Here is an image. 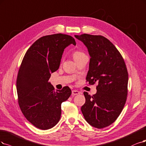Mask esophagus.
Returning <instances> with one entry per match:
<instances>
[{"label": "esophagus", "instance_id": "1", "mask_svg": "<svg viewBox=\"0 0 146 146\" xmlns=\"http://www.w3.org/2000/svg\"><path fill=\"white\" fill-rule=\"evenodd\" d=\"M80 92L77 90H72V95L75 96V95H78L79 94Z\"/></svg>", "mask_w": 146, "mask_h": 146}]
</instances>
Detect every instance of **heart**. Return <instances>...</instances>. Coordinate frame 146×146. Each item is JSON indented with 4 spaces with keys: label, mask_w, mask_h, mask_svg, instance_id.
<instances>
[{
    "label": "heart",
    "mask_w": 146,
    "mask_h": 146,
    "mask_svg": "<svg viewBox=\"0 0 146 146\" xmlns=\"http://www.w3.org/2000/svg\"><path fill=\"white\" fill-rule=\"evenodd\" d=\"M84 55H85V53H83L82 52L79 51V50H76V51H74V52L73 53V54H72L73 58L74 61H76V59H79V58H80V57L84 56Z\"/></svg>",
    "instance_id": "heart-1"
}]
</instances>
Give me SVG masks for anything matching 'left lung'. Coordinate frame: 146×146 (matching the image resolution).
Wrapping results in <instances>:
<instances>
[{"label": "left lung", "mask_w": 146, "mask_h": 146, "mask_svg": "<svg viewBox=\"0 0 146 146\" xmlns=\"http://www.w3.org/2000/svg\"><path fill=\"white\" fill-rule=\"evenodd\" d=\"M87 46L90 58L86 80L98 82L96 94L84 92L85 103L81 111L85 120L102 129L111 125L120 115L127 95L128 73L120 52L106 38L84 34L74 35Z\"/></svg>", "instance_id": "obj_1"}]
</instances>
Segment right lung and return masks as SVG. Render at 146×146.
Wrapping results in <instances>:
<instances>
[{
	"label": "right lung",
	"mask_w": 146,
	"mask_h": 146,
	"mask_svg": "<svg viewBox=\"0 0 146 146\" xmlns=\"http://www.w3.org/2000/svg\"><path fill=\"white\" fill-rule=\"evenodd\" d=\"M76 45L68 35L42 36L26 51L17 78L18 103L23 114L36 127L47 130L55 126L61 115V104L72 91L68 86L55 91L48 82L50 73L59 68L64 48Z\"/></svg>",
	"instance_id": "1"
}]
</instances>
